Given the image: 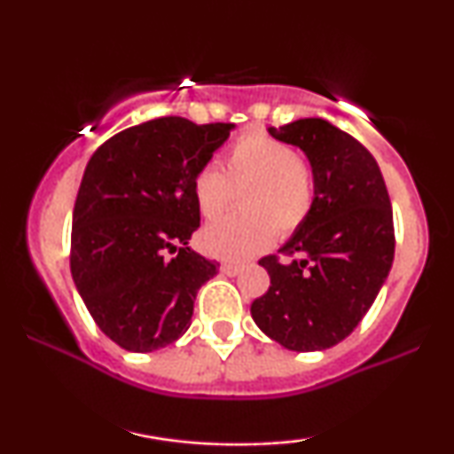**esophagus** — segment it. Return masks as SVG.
I'll return each mask as SVG.
<instances>
[{
  "label": "esophagus",
  "mask_w": 454,
  "mask_h": 454,
  "mask_svg": "<svg viewBox=\"0 0 454 454\" xmlns=\"http://www.w3.org/2000/svg\"><path fill=\"white\" fill-rule=\"evenodd\" d=\"M222 273L223 275H239L243 270V264H239V262H222Z\"/></svg>",
  "instance_id": "34e87169"
}]
</instances>
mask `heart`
Segmentation results:
<instances>
[{"label": "heart", "mask_w": 454, "mask_h": 454, "mask_svg": "<svg viewBox=\"0 0 454 454\" xmlns=\"http://www.w3.org/2000/svg\"><path fill=\"white\" fill-rule=\"evenodd\" d=\"M198 211L215 220L232 207L241 211L209 223L200 234L207 254L247 258L279 237H290L309 220L316 202V175L293 145L249 129L226 149L222 170L202 166L192 181Z\"/></svg>", "instance_id": "obj_1"}]
</instances>
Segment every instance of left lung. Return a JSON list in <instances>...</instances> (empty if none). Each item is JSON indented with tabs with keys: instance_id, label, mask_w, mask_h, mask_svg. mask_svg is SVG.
<instances>
[{
	"instance_id": "1",
	"label": "left lung",
	"mask_w": 454,
	"mask_h": 454,
	"mask_svg": "<svg viewBox=\"0 0 454 454\" xmlns=\"http://www.w3.org/2000/svg\"><path fill=\"white\" fill-rule=\"evenodd\" d=\"M269 132L305 151L316 202L305 226L279 249L288 260H258L270 286L252 303V317L288 350H326L358 326L387 279L395 256L390 198L373 155L326 119Z\"/></svg>"
}]
</instances>
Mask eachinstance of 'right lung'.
<instances>
[{"mask_svg":"<svg viewBox=\"0 0 454 454\" xmlns=\"http://www.w3.org/2000/svg\"><path fill=\"white\" fill-rule=\"evenodd\" d=\"M232 123L158 117L114 134L87 161L72 213L70 270L100 331L153 352L190 326L220 264L187 247L200 226L192 181Z\"/></svg>","mask_w":454,"mask_h":454,"instance_id":"1","label":"right lung"}]
</instances>
